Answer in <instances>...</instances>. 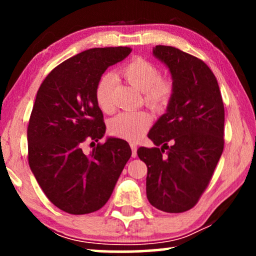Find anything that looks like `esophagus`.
I'll return each mask as SVG.
<instances>
[{"mask_svg": "<svg viewBox=\"0 0 256 256\" xmlns=\"http://www.w3.org/2000/svg\"><path fill=\"white\" fill-rule=\"evenodd\" d=\"M130 148H132V157L138 156V146H136V143L130 142Z\"/></svg>", "mask_w": 256, "mask_h": 256, "instance_id": "1", "label": "esophagus"}]
</instances>
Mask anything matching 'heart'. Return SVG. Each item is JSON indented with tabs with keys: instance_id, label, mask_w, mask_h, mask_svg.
I'll list each match as a JSON object with an SVG mask.
<instances>
[{
	"instance_id": "1",
	"label": "heart",
	"mask_w": 256,
	"mask_h": 256,
	"mask_svg": "<svg viewBox=\"0 0 256 256\" xmlns=\"http://www.w3.org/2000/svg\"><path fill=\"white\" fill-rule=\"evenodd\" d=\"M121 74L127 82L143 92V101L156 112L166 110L174 94V80L162 76L158 68L142 58H135L124 65ZM116 82L115 76L107 73L100 76L96 86V100L101 110H114L113 90ZM152 124V116L146 112L121 113L112 118L110 132L115 138L138 141L144 136Z\"/></svg>"
}]
</instances>
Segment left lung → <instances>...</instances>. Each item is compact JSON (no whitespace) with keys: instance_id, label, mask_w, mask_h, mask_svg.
I'll use <instances>...</instances> for the list:
<instances>
[{"instance_id":"left-lung-1","label":"left lung","mask_w":256,"mask_h":256,"mask_svg":"<svg viewBox=\"0 0 256 256\" xmlns=\"http://www.w3.org/2000/svg\"><path fill=\"white\" fill-rule=\"evenodd\" d=\"M152 52L169 68L174 94L148 134L156 146H141L138 155L148 168L150 204L182 213L197 204L219 162L225 110L216 76L202 59L166 45Z\"/></svg>"}]
</instances>
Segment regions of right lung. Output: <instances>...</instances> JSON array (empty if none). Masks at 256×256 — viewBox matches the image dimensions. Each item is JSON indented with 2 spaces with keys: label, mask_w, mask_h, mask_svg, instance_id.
Here are the masks:
<instances>
[{
  "label": "right lung",
  "mask_w": 256,
  "mask_h": 256,
  "mask_svg": "<svg viewBox=\"0 0 256 256\" xmlns=\"http://www.w3.org/2000/svg\"><path fill=\"white\" fill-rule=\"evenodd\" d=\"M130 52L126 46L84 51L56 66L37 92L28 126V160L48 200L70 214L102 208L132 156L120 138L82 152L85 143L96 144L106 132L94 94L98 80Z\"/></svg>",
  "instance_id": "1"
}]
</instances>
